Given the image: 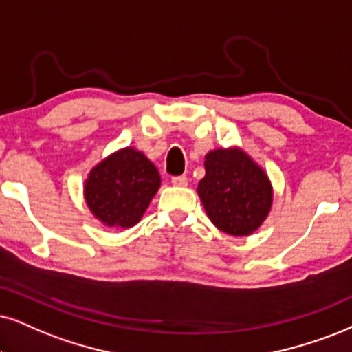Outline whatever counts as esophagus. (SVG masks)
I'll return each mask as SVG.
<instances>
[{"label": "esophagus", "mask_w": 352, "mask_h": 352, "mask_svg": "<svg viewBox=\"0 0 352 352\" xmlns=\"http://www.w3.org/2000/svg\"><path fill=\"white\" fill-rule=\"evenodd\" d=\"M171 183H173V186H177V188H184V186H188V177L175 176V177H171Z\"/></svg>", "instance_id": "34e87169"}]
</instances>
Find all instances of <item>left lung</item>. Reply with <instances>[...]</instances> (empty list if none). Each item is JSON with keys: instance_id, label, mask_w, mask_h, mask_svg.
Instances as JSON below:
<instances>
[{"instance_id": "1", "label": "left lung", "mask_w": 352, "mask_h": 352, "mask_svg": "<svg viewBox=\"0 0 352 352\" xmlns=\"http://www.w3.org/2000/svg\"><path fill=\"white\" fill-rule=\"evenodd\" d=\"M204 168L197 194L210 222L227 235H253L274 201L267 173L240 146L210 150Z\"/></svg>"}]
</instances>
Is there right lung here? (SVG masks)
<instances>
[{"label":"right lung","instance_id":"obj_1","mask_svg":"<svg viewBox=\"0 0 352 352\" xmlns=\"http://www.w3.org/2000/svg\"><path fill=\"white\" fill-rule=\"evenodd\" d=\"M160 186L158 169L145 153L125 146L91 168L83 196L89 212L104 227L125 230L140 222Z\"/></svg>","mask_w":352,"mask_h":352}]
</instances>
